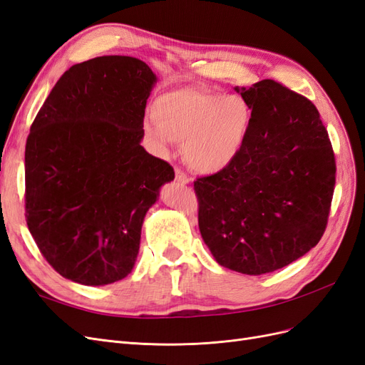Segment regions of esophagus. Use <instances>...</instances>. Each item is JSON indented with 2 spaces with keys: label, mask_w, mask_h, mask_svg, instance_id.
Listing matches in <instances>:
<instances>
[{
  "label": "esophagus",
  "mask_w": 365,
  "mask_h": 365,
  "mask_svg": "<svg viewBox=\"0 0 365 365\" xmlns=\"http://www.w3.org/2000/svg\"><path fill=\"white\" fill-rule=\"evenodd\" d=\"M175 175H176V182L178 184H189L190 182V178L187 176L181 169H175Z\"/></svg>",
  "instance_id": "1"
}]
</instances>
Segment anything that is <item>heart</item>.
Listing matches in <instances>:
<instances>
[{
  "label": "heart",
  "mask_w": 365,
  "mask_h": 365,
  "mask_svg": "<svg viewBox=\"0 0 365 365\" xmlns=\"http://www.w3.org/2000/svg\"><path fill=\"white\" fill-rule=\"evenodd\" d=\"M146 123L163 141L182 143L184 157L201 173L224 172L244 152L252 126L251 106L239 96L178 88L161 94Z\"/></svg>",
  "instance_id": "b5f03b06"
}]
</instances>
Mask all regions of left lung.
<instances>
[{
    "instance_id": "obj_1",
    "label": "left lung",
    "mask_w": 365,
    "mask_h": 365,
    "mask_svg": "<svg viewBox=\"0 0 365 365\" xmlns=\"http://www.w3.org/2000/svg\"><path fill=\"white\" fill-rule=\"evenodd\" d=\"M236 93L251 106L242 155L195 181L201 236L215 260L260 275L280 269L322 239L335 187V157L315 105L264 79Z\"/></svg>"
}]
</instances>
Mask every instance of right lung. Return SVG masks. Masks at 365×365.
<instances>
[{
    "mask_svg": "<svg viewBox=\"0 0 365 365\" xmlns=\"http://www.w3.org/2000/svg\"><path fill=\"white\" fill-rule=\"evenodd\" d=\"M157 76L130 56H101L62 74L26 145V217L42 256L85 286L125 279L169 163L140 143Z\"/></svg>",
    "mask_w": 365,
    "mask_h": 365,
    "instance_id": "add662e5",
    "label": "right lung"
}]
</instances>
